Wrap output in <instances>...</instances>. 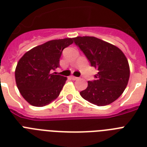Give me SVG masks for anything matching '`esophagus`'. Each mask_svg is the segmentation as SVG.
<instances>
[{
    "mask_svg": "<svg viewBox=\"0 0 147 147\" xmlns=\"http://www.w3.org/2000/svg\"><path fill=\"white\" fill-rule=\"evenodd\" d=\"M71 78L72 79V80H77V79H78V77H76V76H71Z\"/></svg>",
    "mask_w": 147,
    "mask_h": 147,
    "instance_id": "1",
    "label": "esophagus"
}]
</instances>
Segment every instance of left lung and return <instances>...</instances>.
Returning <instances> with one entry per match:
<instances>
[{
	"label": "left lung",
	"instance_id": "obj_1",
	"mask_svg": "<svg viewBox=\"0 0 147 147\" xmlns=\"http://www.w3.org/2000/svg\"><path fill=\"white\" fill-rule=\"evenodd\" d=\"M74 42L98 71L95 80L88 82L81 96L97 106L114 102L123 94L130 78L125 55L118 47L94 36H77Z\"/></svg>",
	"mask_w": 147,
	"mask_h": 147
}]
</instances>
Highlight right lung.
Wrapping results in <instances>:
<instances>
[{"label": "right lung", "mask_w": 147, "mask_h": 147, "mask_svg": "<svg viewBox=\"0 0 147 147\" xmlns=\"http://www.w3.org/2000/svg\"><path fill=\"white\" fill-rule=\"evenodd\" d=\"M74 38L50 40L24 54L15 69L17 86L23 98L35 107L49 105L59 95L66 77L53 71L59 65L62 50Z\"/></svg>", "instance_id": "add662e5"}]
</instances>
